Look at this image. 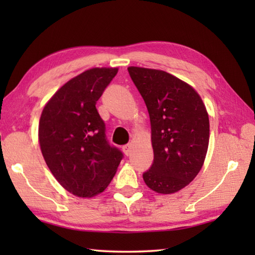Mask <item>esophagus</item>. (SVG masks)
Instances as JSON below:
<instances>
[{"mask_svg": "<svg viewBox=\"0 0 255 255\" xmlns=\"http://www.w3.org/2000/svg\"><path fill=\"white\" fill-rule=\"evenodd\" d=\"M131 147H132V146H131V144H127V145H125V146H124V147H123V150H124V153H125V154H126V155H127V156H128V155H129V154H130V152H131Z\"/></svg>", "mask_w": 255, "mask_h": 255, "instance_id": "esophagus-1", "label": "esophagus"}]
</instances>
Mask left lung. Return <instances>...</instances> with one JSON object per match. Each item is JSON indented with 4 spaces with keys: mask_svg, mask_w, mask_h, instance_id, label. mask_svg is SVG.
Masks as SVG:
<instances>
[{
    "mask_svg": "<svg viewBox=\"0 0 255 255\" xmlns=\"http://www.w3.org/2000/svg\"><path fill=\"white\" fill-rule=\"evenodd\" d=\"M133 84L147 107L153 164L143 173L147 187L169 195L196 178L209 143V118L195 90L169 73L128 67Z\"/></svg>",
    "mask_w": 255,
    "mask_h": 255,
    "instance_id": "1",
    "label": "left lung"
}]
</instances>
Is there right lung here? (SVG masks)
I'll list each match as a JSON object with an SVG mask.
<instances>
[{
    "label": "right lung",
    "mask_w": 255,
    "mask_h": 255,
    "mask_svg": "<svg viewBox=\"0 0 255 255\" xmlns=\"http://www.w3.org/2000/svg\"><path fill=\"white\" fill-rule=\"evenodd\" d=\"M118 68H91L64 84L42 110L39 143L47 166L77 197L102 192L124 157L106 135L97 101Z\"/></svg>",
    "instance_id": "1"
}]
</instances>
